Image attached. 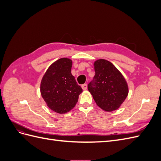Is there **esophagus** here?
<instances>
[{
    "label": "esophagus",
    "mask_w": 161,
    "mask_h": 161,
    "mask_svg": "<svg viewBox=\"0 0 161 161\" xmlns=\"http://www.w3.org/2000/svg\"><path fill=\"white\" fill-rule=\"evenodd\" d=\"M82 89H83V90H86V89H87V85L86 84H83V85H82Z\"/></svg>",
    "instance_id": "1"
}]
</instances>
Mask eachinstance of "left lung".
<instances>
[{
	"mask_svg": "<svg viewBox=\"0 0 161 161\" xmlns=\"http://www.w3.org/2000/svg\"><path fill=\"white\" fill-rule=\"evenodd\" d=\"M95 75L88 90L97 105L106 111L118 109L128 95L127 82L111 62L99 59L94 62Z\"/></svg>",
	"mask_w": 161,
	"mask_h": 161,
	"instance_id": "8db88e82",
	"label": "left lung"
}]
</instances>
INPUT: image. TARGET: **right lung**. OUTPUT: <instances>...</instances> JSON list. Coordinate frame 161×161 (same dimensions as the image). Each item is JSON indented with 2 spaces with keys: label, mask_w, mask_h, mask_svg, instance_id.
<instances>
[{
  "label": "right lung",
  "mask_w": 161,
  "mask_h": 161,
  "mask_svg": "<svg viewBox=\"0 0 161 161\" xmlns=\"http://www.w3.org/2000/svg\"><path fill=\"white\" fill-rule=\"evenodd\" d=\"M72 62L62 58L53 63L43 75L41 95L48 108L58 114H66L76 105L82 89L71 73Z\"/></svg>",
  "instance_id": "1"
}]
</instances>
